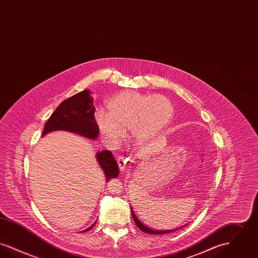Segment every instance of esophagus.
I'll return each instance as SVG.
<instances>
[{"mask_svg":"<svg viewBox=\"0 0 258 258\" xmlns=\"http://www.w3.org/2000/svg\"><path fill=\"white\" fill-rule=\"evenodd\" d=\"M117 162H118V165H119V168L121 171L123 172L125 170V168L127 167V162L126 160H124L123 157H119L117 159Z\"/></svg>","mask_w":258,"mask_h":258,"instance_id":"esophagus-1","label":"esophagus"}]
</instances>
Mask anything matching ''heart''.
Instances as JSON below:
<instances>
[{
  "mask_svg": "<svg viewBox=\"0 0 258 258\" xmlns=\"http://www.w3.org/2000/svg\"><path fill=\"white\" fill-rule=\"evenodd\" d=\"M106 107L107 111L95 112V121L99 134L111 146L119 145L128 131L135 143H147L169 124L173 116V106L168 98L135 91L117 94Z\"/></svg>",
  "mask_w": 258,
  "mask_h": 258,
  "instance_id": "obj_1",
  "label": "heart"
}]
</instances>
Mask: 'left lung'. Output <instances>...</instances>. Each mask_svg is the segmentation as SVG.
Segmentation results:
<instances>
[{"instance_id":"obj_1","label":"left lung","mask_w":258,"mask_h":258,"mask_svg":"<svg viewBox=\"0 0 258 258\" xmlns=\"http://www.w3.org/2000/svg\"><path fill=\"white\" fill-rule=\"evenodd\" d=\"M131 211H132V215H133V218H134V221H135V224L138 226V228L139 229H141L143 232H145V233L149 234H166V233H170V232H174V231H176V230H178V229H180V228H182V227H184V226H181L180 228H177V229H173V230H154V229H152V228H150V227H148L146 226L145 224H143L141 221L138 220V218L136 217V215L135 214V212H134V210L133 208L131 207Z\"/></svg>"}]
</instances>
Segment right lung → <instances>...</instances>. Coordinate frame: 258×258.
I'll return each mask as SVG.
<instances>
[{"instance_id": "right-lung-1", "label": "right lung", "mask_w": 258, "mask_h": 258, "mask_svg": "<svg viewBox=\"0 0 258 258\" xmlns=\"http://www.w3.org/2000/svg\"><path fill=\"white\" fill-rule=\"evenodd\" d=\"M95 110L94 99L90 90H84L67 98L60 103L44 124L42 136L55 131H66L92 140L96 139L99 131L95 121ZM96 158L100 168L104 172L106 183L119 175L118 163L110 151L98 152ZM96 222L97 221L85 229L84 232L93 228Z\"/></svg>"}]
</instances>
